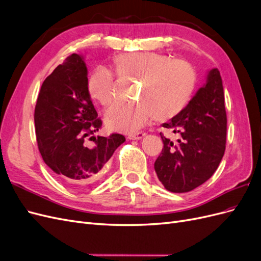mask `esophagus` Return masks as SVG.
<instances>
[{"label":"esophagus","mask_w":261,"mask_h":261,"mask_svg":"<svg viewBox=\"0 0 261 261\" xmlns=\"http://www.w3.org/2000/svg\"><path fill=\"white\" fill-rule=\"evenodd\" d=\"M145 136H146V133L139 132V133H135V134H129L128 139H130V140H138V139L144 138Z\"/></svg>","instance_id":"34e87169"}]
</instances>
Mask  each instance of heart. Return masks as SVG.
Masks as SVG:
<instances>
[{"instance_id":"heart-1","label":"heart","mask_w":261,"mask_h":261,"mask_svg":"<svg viewBox=\"0 0 261 261\" xmlns=\"http://www.w3.org/2000/svg\"><path fill=\"white\" fill-rule=\"evenodd\" d=\"M117 72L139 78L137 102H114L105 113L110 130L135 133L155 116L167 121L179 114L188 105L196 87V72L184 60H172L155 52L122 54L115 59ZM90 96L107 106L114 98V77L106 67L93 70L88 80Z\"/></svg>"}]
</instances>
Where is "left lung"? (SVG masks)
I'll return each instance as SVG.
<instances>
[{
    "label": "left lung",
    "instance_id": "8db88e82",
    "mask_svg": "<svg viewBox=\"0 0 261 261\" xmlns=\"http://www.w3.org/2000/svg\"><path fill=\"white\" fill-rule=\"evenodd\" d=\"M162 126L180 138L174 145L160 134L164 146L154 162L156 176L169 192H191L212 176L225 151L226 113L218 68L208 70L186 108Z\"/></svg>",
    "mask_w": 261,
    "mask_h": 261
}]
</instances>
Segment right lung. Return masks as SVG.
Returning a JSON list of instances; mask_svg holds the SVG:
<instances>
[{
	"instance_id": "obj_1",
	"label": "right lung",
	"mask_w": 261,
	"mask_h": 261,
	"mask_svg": "<svg viewBox=\"0 0 261 261\" xmlns=\"http://www.w3.org/2000/svg\"><path fill=\"white\" fill-rule=\"evenodd\" d=\"M88 69L83 55L72 54L45 78L37 99L35 126L37 143L45 164L73 188L97 180L125 137L85 138L102 125L88 91Z\"/></svg>"
}]
</instances>
